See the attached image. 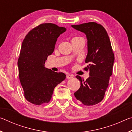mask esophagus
<instances>
[{
	"label": "esophagus",
	"mask_w": 132,
	"mask_h": 132,
	"mask_svg": "<svg viewBox=\"0 0 132 132\" xmlns=\"http://www.w3.org/2000/svg\"><path fill=\"white\" fill-rule=\"evenodd\" d=\"M73 77V75H68L66 76V79H72Z\"/></svg>",
	"instance_id": "34e87169"
}]
</instances>
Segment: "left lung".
<instances>
[{
    "mask_svg": "<svg viewBox=\"0 0 132 132\" xmlns=\"http://www.w3.org/2000/svg\"><path fill=\"white\" fill-rule=\"evenodd\" d=\"M71 27L86 35L88 53L85 62L88 65L84 70L90 71L86 81L79 76H76L81 86L75 96L85 105H93L104 97L112 74L114 54L106 31L101 24L89 22Z\"/></svg>",
    "mask_w": 132,
    "mask_h": 132,
    "instance_id": "obj_1",
    "label": "left lung"
}]
</instances>
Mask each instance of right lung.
Listing matches in <instances>:
<instances>
[{
	"mask_svg": "<svg viewBox=\"0 0 132 132\" xmlns=\"http://www.w3.org/2000/svg\"><path fill=\"white\" fill-rule=\"evenodd\" d=\"M66 30L52 23L41 24L23 40L17 64L24 97L31 103H48L55 87L66 79L64 73L55 72L44 65L54 51L57 38Z\"/></svg>",
	"mask_w": 132,
	"mask_h": 132,
	"instance_id": "right-lung-1",
	"label": "right lung"
}]
</instances>
